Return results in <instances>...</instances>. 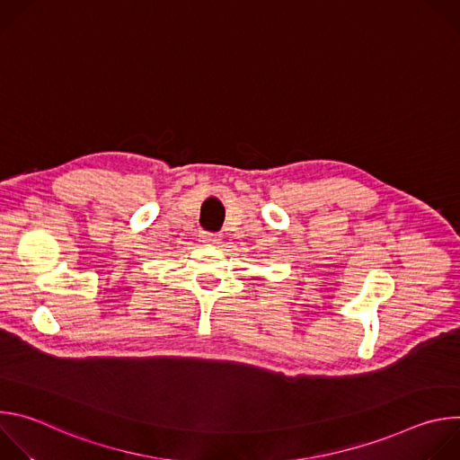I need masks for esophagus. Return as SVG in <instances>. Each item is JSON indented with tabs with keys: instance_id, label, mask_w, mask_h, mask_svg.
<instances>
[{
	"instance_id": "34e87169",
	"label": "esophagus",
	"mask_w": 460,
	"mask_h": 460,
	"mask_svg": "<svg viewBox=\"0 0 460 460\" xmlns=\"http://www.w3.org/2000/svg\"><path fill=\"white\" fill-rule=\"evenodd\" d=\"M202 242H206V243H213V245H218L220 243V234H217V233H202Z\"/></svg>"
}]
</instances>
